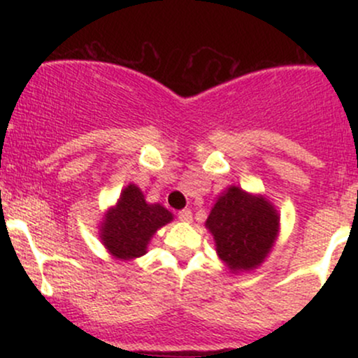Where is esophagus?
<instances>
[{"mask_svg":"<svg viewBox=\"0 0 358 358\" xmlns=\"http://www.w3.org/2000/svg\"><path fill=\"white\" fill-rule=\"evenodd\" d=\"M178 219L182 222H192V212L188 210V208H185V210H180L178 212Z\"/></svg>","mask_w":358,"mask_h":358,"instance_id":"obj_1","label":"esophagus"}]
</instances>
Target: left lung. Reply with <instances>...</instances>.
<instances>
[{
    "label": "left lung",
    "instance_id": "obj_1",
    "mask_svg": "<svg viewBox=\"0 0 358 358\" xmlns=\"http://www.w3.org/2000/svg\"><path fill=\"white\" fill-rule=\"evenodd\" d=\"M205 227L215 241L217 254L232 273L256 269L273 249L279 213L261 195L229 187L212 207Z\"/></svg>",
    "mask_w": 358,
    "mask_h": 358
}]
</instances>
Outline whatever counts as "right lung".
Masks as SVG:
<instances>
[{
    "mask_svg": "<svg viewBox=\"0 0 358 358\" xmlns=\"http://www.w3.org/2000/svg\"><path fill=\"white\" fill-rule=\"evenodd\" d=\"M171 220V212L159 203H148L143 192L129 183L117 203L106 212L101 224V241L110 256L131 261L146 254L155 232Z\"/></svg>",
    "mask_w": 358,
    "mask_h": 358,
    "instance_id": "1",
    "label": "right lung"
}]
</instances>
